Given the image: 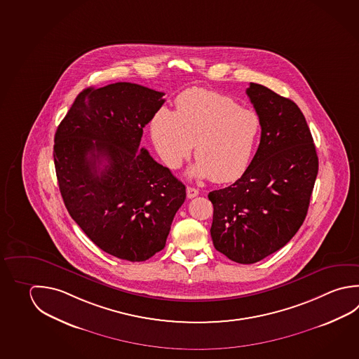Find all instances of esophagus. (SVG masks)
<instances>
[{"mask_svg": "<svg viewBox=\"0 0 359 359\" xmlns=\"http://www.w3.org/2000/svg\"><path fill=\"white\" fill-rule=\"evenodd\" d=\"M186 192H187L189 198H194V197L198 195V189H196L195 187H189V186L186 189Z\"/></svg>", "mask_w": 359, "mask_h": 359, "instance_id": "esophagus-1", "label": "esophagus"}]
</instances>
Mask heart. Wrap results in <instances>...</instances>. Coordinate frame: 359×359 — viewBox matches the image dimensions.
I'll return each instance as SVG.
<instances>
[{
	"label": "heart",
	"mask_w": 359,
	"mask_h": 359,
	"mask_svg": "<svg viewBox=\"0 0 359 359\" xmlns=\"http://www.w3.org/2000/svg\"><path fill=\"white\" fill-rule=\"evenodd\" d=\"M150 128L156 150L170 168H178L195 145L197 163L191 175L225 183L247 170L261 124L255 111L233 98L194 88L177 98L175 112L158 111Z\"/></svg>",
	"instance_id": "obj_1"
}]
</instances>
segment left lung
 Masks as SVG:
<instances>
[{
    "label": "left lung",
    "mask_w": 359,
    "mask_h": 359,
    "mask_svg": "<svg viewBox=\"0 0 359 359\" xmlns=\"http://www.w3.org/2000/svg\"><path fill=\"white\" fill-rule=\"evenodd\" d=\"M247 95L261 124V143L236 182L209 194L217 252L252 264L285 247L306 217L319 161L304 114L290 98L258 83Z\"/></svg>",
    "instance_id": "obj_1"
}]
</instances>
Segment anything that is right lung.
Listing matches in <instances>:
<instances>
[{"label": "right lung", "instance_id": "right-lung-1", "mask_svg": "<svg viewBox=\"0 0 359 359\" xmlns=\"http://www.w3.org/2000/svg\"><path fill=\"white\" fill-rule=\"evenodd\" d=\"M163 92L118 82L79 93L54 137L65 208L98 248L143 262L161 252L186 198L167 167L139 149Z\"/></svg>", "mask_w": 359, "mask_h": 359}]
</instances>
